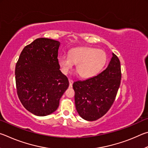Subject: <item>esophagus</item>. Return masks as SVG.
I'll return each mask as SVG.
<instances>
[{
  "instance_id": "obj_1",
  "label": "esophagus",
  "mask_w": 148,
  "mask_h": 148,
  "mask_svg": "<svg viewBox=\"0 0 148 148\" xmlns=\"http://www.w3.org/2000/svg\"><path fill=\"white\" fill-rule=\"evenodd\" d=\"M69 86L71 87L73 85V81L71 79H69Z\"/></svg>"
}]
</instances>
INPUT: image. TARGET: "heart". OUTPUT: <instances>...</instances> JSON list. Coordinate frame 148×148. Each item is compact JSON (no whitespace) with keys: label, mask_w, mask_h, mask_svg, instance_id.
Masks as SVG:
<instances>
[{"label":"heart","mask_w":148,"mask_h":148,"mask_svg":"<svg viewBox=\"0 0 148 148\" xmlns=\"http://www.w3.org/2000/svg\"><path fill=\"white\" fill-rule=\"evenodd\" d=\"M107 54L101 49L90 47H82L71 49L69 55L63 54L58 58V64L64 74H67L75 64L80 76L91 78L97 75L105 67Z\"/></svg>","instance_id":"1"}]
</instances>
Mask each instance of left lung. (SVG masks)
I'll return each mask as SVG.
<instances>
[{"instance_id":"obj_1","label":"left lung","mask_w":148,"mask_h":148,"mask_svg":"<svg viewBox=\"0 0 148 148\" xmlns=\"http://www.w3.org/2000/svg\"><path fill=\"white\" fill-rule=\"evenodd\" d=\"M121 79L120 60L115 54L108 67L97 75L74 82L77 112L88 121H95L107 113L114 102Z\"/></svg>"}]
</instances>
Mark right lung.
<instances>
[{"label":"right lung","mask_w":148,"mask_h":148,"mask_svg":"<svg viewBox=\"0 0 148 148\" xmlns=\"http://www.w3.org/2000/svg\"><path fill=\"white\" fill-rule=\"evenodd\" d=\"M58 41L38 38L25 47L15 66L17 95L26 109L34 115L54 112L69 86L60 70Z\"/></svg>","instance_id":"add662e5"}]
</instances>
